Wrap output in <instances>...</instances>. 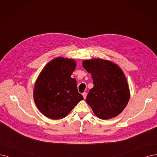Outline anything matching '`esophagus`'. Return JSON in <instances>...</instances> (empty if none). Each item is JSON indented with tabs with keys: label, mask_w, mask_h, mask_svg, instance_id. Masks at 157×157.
Listing matches in <instances>:
<instances>
[{
	"label": "esophagus",
	"mask_w": 157,
	"mask_h": 157,
	"mask_svg": "<svg viewBox=\"0 0 157 157\" xmlns=\"http://www.w3.org/2000/svg\"><path fill=\"white\" fill-rule=\"evenodd\" d=\"M82 96H83L84 98V99H86V96H87V93H86V92H84V93H82Z\"/></svg>",
	"instance_id": "1"
}]
</instances>
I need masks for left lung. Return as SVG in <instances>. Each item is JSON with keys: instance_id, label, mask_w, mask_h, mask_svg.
I'll return each instance as SVG.
<instances>
[{"instance_id": "obj_1", "label": "left lung", "mask_w": 157, "mask_h": 157, "mask_svg": "<svg viewBox=\"0 0 157 157\" xmlns=\"http://www.w3.org/2000/svg\"><path fill=\"white\" fill-rule=\"evenodd\" d=\"M82 66L93 78L94 86L86 101L94 114L107 120L121 113L130 97L129 85L122 69L114 62L102 59L84 60Z\"/></svg>"}]
</instances>
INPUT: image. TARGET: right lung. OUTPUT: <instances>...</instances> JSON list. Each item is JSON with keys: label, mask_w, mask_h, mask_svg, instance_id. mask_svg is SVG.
<instances>
[{"label": "right lung", "mask_w": 157, "mask_h": 157, "mask_svg": "<svg viewBox=\"0 0 157 157\" xmlns=\"http://www.w3.org/2000/svg\"><path fill=\"white\" fill-rule=\"evenodd\" d=\"M75 60L57 57L44 66L37 77L33 98L37 108L49 118L66 117L80 100L77 81L71 77L76 68Z\"/></svg>", "instance_id": "1"}]
</instances>
